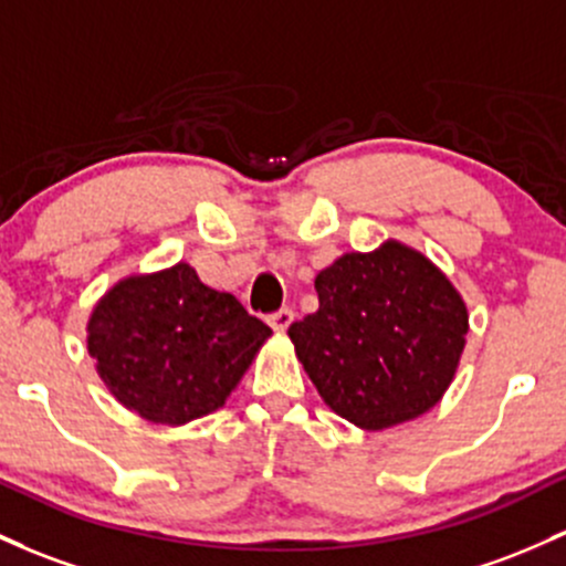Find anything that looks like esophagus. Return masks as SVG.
Returning <instances> with one entry per match:
<instances>
[{
    "label": "esophagus",
    "mask_w": 566,
    "mask_h": 566,
    "mask_svg": "<svg viewBox=\"0 0 566 566\" xmlns=\"http://www.w3.org/2000/svg\"><path fill=\"white\" fill-rule=\"evenodd\" d=\"M293 322H295V312H293V308H279L276 314L269 316V325H271L276 333H284L290 325H293Z\"/></svg>",
    "instance_id": "obj_1"
}]
</instances>
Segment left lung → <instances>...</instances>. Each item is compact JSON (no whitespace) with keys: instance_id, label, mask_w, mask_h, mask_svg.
I'll use <instances>...</instances> for the list:
<instances>
[{"instance_id":"left-lung-1","label":"left lung","mask_w":566,"mask_h":566,"mask_svg":"<svg viewBox=\"0 0 566 566\" xmlns=\"http://www.w3.org/2000/svg\"><path fill=\"white\" fill-rule=\"evenodd\" d=\"M319 308L290 325L325 406L368 432L443 400L468 344L470 314L438 265L397 239L344 252L314 279Z\"/></svg>"}]
</instances>
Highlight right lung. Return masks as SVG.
Instances as JSON below:
<instances>
[{"label":"right lung","instance_id":"obj_1","mask_svg":"<svg viewBox=\"0 0 566 566\" xmlns=\"http://www.w3.org/2000/svg\"><path fill=\"white\" fill-rule=\"evenodd\" d=\"M88 354L109 395L153 424L182 427L214 413L271 338L231 293L188 263L128 273L88 316Z\"/></svg>","mask_w":566,"mask_h":566}]
</instances>
